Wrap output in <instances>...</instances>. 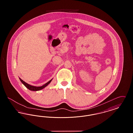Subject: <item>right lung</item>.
<instances>
[{
	"instance_id": "right-lung-1",
	"label": "right lung",
	"mask_w": 133,
	"mask_h": 133,
	"mask_svg": "<svg viewBox=\"0 0 133 133\" xmlns=\"http://www.w3.org/2000/svg\"><path fill=\"white\" fill-rule=\"evenodd\" d=\"M20 81L21 82V83L25 86L26 87L27 89H28L29 90H31V91H39V90H41L42 89H43V88H44L45 87H46L47 86H48L50 83L51 81L53 79H52L51 80H50L49 81H48V82L46 83V84H45L44 85H43V86H39V87H37V86H32L31 85H29L28 84V83H26L25 82H24V81H23L21 78H19Z\"/></svg>"
}]
</instances>
